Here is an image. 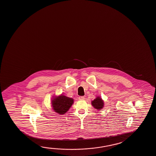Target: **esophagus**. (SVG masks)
<instances>
[{"label": "esophagus", "instance_id": "obj_1", "mask_svg": "<svg viewBox=\"0 0 156 156\" xmlns=\"http://www.w3.org/2000/svg\"><path fill=\"white\" fill-rule=\"evenodd\" d=\"M79 100H81V101H83V100H84V99H85V97H83V96H81V97H79Z\"/></svg>", "mask_w": 156, "mask_h": 156}]
</instances>
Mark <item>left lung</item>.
Returning <instances> with one entry per match:
<instances>
[{
	"mask_svg": "<svg viewBox=\"0 0 156 156\" xmlns=\"http://www.w3.org/2000/svg\"><path fill=\"white\" fill-rule=\"evenodd\" d=\"M91 105L96 109L101 110L104 107V101L100 97H97L94 101H91Z\"/></svg>",
	"mask_w": 156,
	"mask_h": 156,
	"instance_id": "8db88e82",
	"label": "left lung"
}]
</instances>
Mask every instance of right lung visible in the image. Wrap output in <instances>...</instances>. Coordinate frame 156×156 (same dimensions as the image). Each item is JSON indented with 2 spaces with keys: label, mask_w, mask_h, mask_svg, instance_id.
<instances>
[{
  "label": "right lung",
  "mask_w": 156,
  "mask_h": 156,
  "mask_svg": "<svg viewBox=\"0 0 156 156\" xmlns=\"http://www.w3.org/2000/svg\"><path fill=\"white\" fill-rule=\"evenodd\" d=\"M73 99L63 95L55 97L51 101V105L56 113L62 115L67 112L73 105Z\"/></svg>",
  "instance_id": "obj_1"
}]
</instances>
